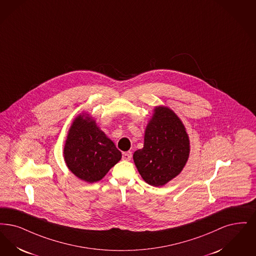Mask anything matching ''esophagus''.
<instances>
[{
	"label": "esophagus",
	"instance_id": "esophagus-1",
	"mask_svg": "<svg viewBox=\"0 0 256 256\" xmlns=\"http://www.w3.org/2000/svg\"><path fill=\"white\" fill-rule=\"evenodd\" d=\"M122 157H123V160L130 161L132 157V152H123Z\"/></svg>",
	"mask_w": 256,
	"mask_h": 256
}]
</instances>
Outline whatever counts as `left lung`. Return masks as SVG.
<instances>
[{
    "label": "left lung",
    "mask_w": 256,
    "mask_h": 256,
    "mask_svg": "<svg viewBox=\"0 0 256 256\" xmlns=\"http://www.w3.org/2000/svg\"><path fill=\"white\" fill-rule=\"evenodd\" d=\"M190 150L182 121L170 108L159 106L146 128L144 148L133 154V160L146 183L162 186L182 172Z\"/></svg>",
    "instance_id": "left-lung-1"
}]
</instances>
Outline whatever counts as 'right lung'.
Listing matches in <instances>:
<instances>
[{
  "instance_id": "obj_1",
  "label": "right lung",
  "mask_w": 256,
  "mask_h": 256,
  "mask_svg": "<svg viewBox=\"0 0 256 256\" xmlns=\"http://www.w3.org/2000/svg\"><path fill=\"white\" fill-rule=\"evenodd\" d=\"M64 158L75 176L94 183L121 160L122 154L90 114L84 113L78 115L72 123L64 148Z\"/></svg>"
}]
</instances>
